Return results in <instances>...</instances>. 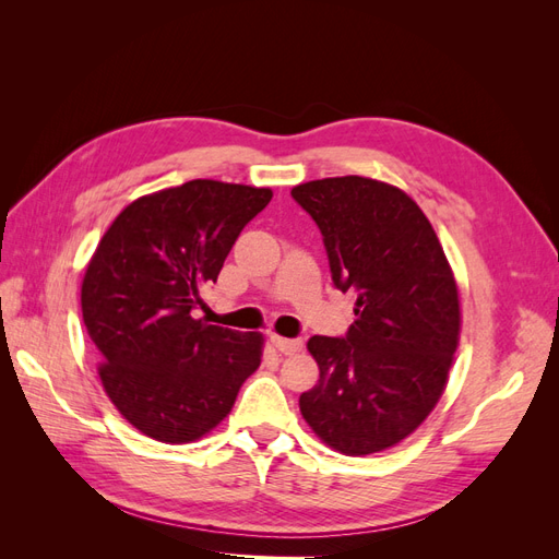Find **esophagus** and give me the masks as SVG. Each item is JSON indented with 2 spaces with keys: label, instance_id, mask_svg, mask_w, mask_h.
<instances>
[{
  "label": "esophagus",
  "instance_id": "esophagus-1",
  "mask_svg": "<svg viewBox=\"0 0 559 559\" xmlns=\"http://www.w3.org/2000/svg\"><path fill=\"white\" fill-rule=\"evenodd\" d=\"M270 341L282 352V354H296L302 349L300 337H282V335H270Z\"/></svg>",
  "mask_w": 559,
  "mask_h": 559
}]
</instances>
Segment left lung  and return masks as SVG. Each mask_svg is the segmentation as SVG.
<instances>
[{
    "label": "left lung",
    "mask_w": 559,
    "mask_h": 559,
    "mask_svg": "<svg viewBox=\"0 0 559 559\" xmlns=\"http://www.w3.org/2000/svg\"><path fill=\"white\" fill-rule=\"evenodd\" d=\"M292 198L324 238L335 289L357 298L341 337L312 335L319 382L300 394L312 431L343 454L413 433L441 399L460 343V296L415 200L366 177L300 183Z\"/></svg>",
    "instance_id": "left-lung-1"
}]
</instances>
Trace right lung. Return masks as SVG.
<instances>
[{"label": "right lung", "instance_id": "1", "mask_svg": "<svg viewBox=\"0 0 559 559\" xmlns=\"http://www.w3.org/2000/svg\"><path fill=\"white\" fill-rule=\"evenodd\" d=\"M270 189L193 179L144 195L116 216L81 286L83 324L105 392L134 429L160 443L212 431L261 364V333L193 317Z\"/></svg>", "mask_w": 559, "mask_h": 559}]
</instances>
